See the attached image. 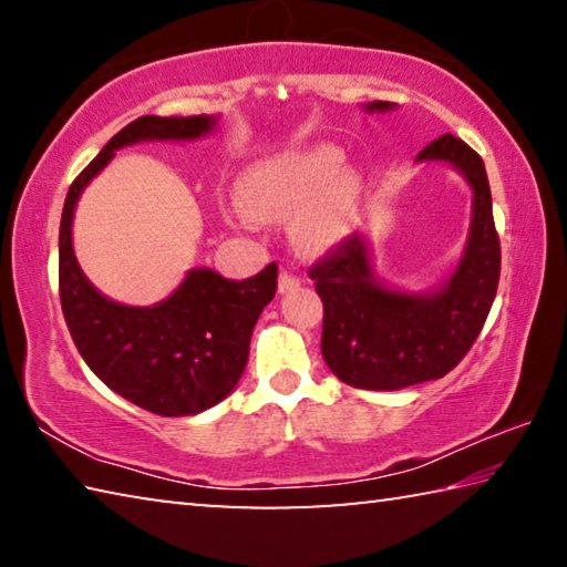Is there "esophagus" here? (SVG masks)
<instances>
[{"mask_svg": "<svg viewBox=\"0 0 567 567\" xmlns=\"http://www.w3.org/2000/svg\"><path fill=\"white\" fill-rule=\"evenodd\" d=\"M297 285H300V277L292 275V272H287V270H282V272H280V280H277V290H280V292L285 295V292L295 290Z\"/></svg>", "mask_w": 567, "mask_h": 567, "instance_id": "esophagus-1", "label": "esophagus"}]
</instances>
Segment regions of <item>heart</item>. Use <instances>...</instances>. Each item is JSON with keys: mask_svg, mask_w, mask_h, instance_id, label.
I'll use <instances>...</instances> for the list:
<instances>
[{"mask_svg": "<svg viewBox=\"0 0 567 567\" xmlns=\"http://www.w3.org/2000/svg\"><path fill=\"white\" fill-rule=\"evenodd\" d=\"M239 197L249 215L292 217L297 243L310 252L340 245L350 233L354 177L344 172V157L330 145L277 152L247 167Z\"/></svg>", "mask_w": 567, "mask_h": 567, "instance_id": "1", "label": "heart"}]
</instances>
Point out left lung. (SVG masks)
I'll return each mask as SVG.
<instances>
[{
	"instance_id": "1",
	"label": "left lung",
	"mask_w": 567,
	"mask_h": 567,
	"mask_svg": "<svg viewBox=\"0 0 567 567\" xmlns=\"http://www.w3.org/2000/svg\"><path fill=\"white\" fill-rule=\"evenodd\" d=\"M395 107L370 102L364 112ZM415 162H445L473 189V219L455 270L425 292L390 287L378 277L362 233L310 270L324 305L322 358L342 382L360 390H402L447 375L477 340L501 280V239L477 152L443 134Z\"/></svg>"
}]
</instances>
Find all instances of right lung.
<instances>
[{"label":"right lung","mask_w":567,"mask_h":567,"mask_svg":"<svg viewBox=\"0 0 567 567\" xmlns=\"http://www.w3.org/2000/svg\"><path fill=\"white\" fill-rule=\"evenodd\" d=\"M215 114L130 122L66 192L60 223V300L76 350L104 385L155 415H197L223 402L243 378L255 322L277 290V265L243 282L207 267L189 270L167 300L132 307L110 300L82 272L72 219L84 187L114 152L137 142H192L215 130Z\"/></svg>","instance_id":"1"}]
</instances>
